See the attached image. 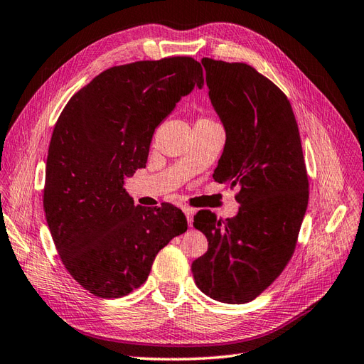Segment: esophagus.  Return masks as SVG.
Instances as JSON below:
<instances>
[{"label": "esophagus", "mask_w": 364, "mask_h": 364, "mask_svg": "<svg viewBox=\"0 0 364 364\" xmlns=\"http://www.w3.org/2000/svg\"><path fill=\"white\" fill-rule=\"evenodd\" d=\"M182 211L185 213V216H187V223L190 227H193V216H194V211L190 207H182Z\"/></svg>", "instance_id": "34e87169"}]
</instances>
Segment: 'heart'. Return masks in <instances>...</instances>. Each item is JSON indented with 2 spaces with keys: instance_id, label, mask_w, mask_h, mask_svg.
<instances>
[{
  "instance_id": "obj_1",
  "label": "heart",
  "mask_w": 364,
  "mask_h": 364,
  "mask_svg": "<svg viewBox=\"0 0 364 364\" xmlns=\"http://www.w3.org/2000/svg\"><path fill=\"white\" fill-rule=\"evenodd\" d=\"M202 120H208V119H202Z\"/></svg>"
}]
</instances>
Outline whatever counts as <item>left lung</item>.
Masks as SVG:
<instances>
[{
    "label": "left lung",
    "instance_id": "left-lung-1",
    "mask_svg": "<svg viewBox=\"0 0 364 364\" xmlns=\"http://www.w3.org/2000/svg\"><path fill=\"white\" fill-rule=\"evenodd\" d=\"M208 95L225 129L213 179L237 187L235 218L194 216L208 250L193 261L196 286L227 304L255 299L277 279L295 252L309 202V179L290 102L245 63L202 58Z\"/></svg>",
    "mask_w": 364,
    "mask_h": 364
}]
</instances>
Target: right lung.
Listing matches in <instances>:
<instances>
[{
    "label": "right lung",
    "instance_id": "right-lung-1",
    "mask_svg": "<svg viewBox=\"0 0 364 364\" xmlns=\"http://www.w3.org/2000/svg\"><path fill=\"white\" fill-rule=\"evenodd\" d=\"M194 86L203 75L191 57L136 61L103 70L60 114L43 205L66 270L95 296L139 289L156 255L187 232L182 210L136 207L123 183L145 168L154 129Z\"/></svg>",
    "mask_w": 364,
    "mask_h": 364
}]
</instances>
